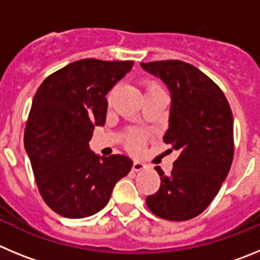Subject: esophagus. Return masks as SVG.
I'll return each instance as SVG.
<instances>
[{"label": "esophagus", "instance_id": "esophagus-1", "mask_svg": "<svg viewBox=\"0 0 260 260\" xmlns=\"http://www.w3.org/2000/svg\"><path fill=\"white\" fill-rule=\"evenodd\" d=\"M144 168H146V164H144V162H142V161H134L133 162V169H134L135 172H139V171H143Z\"/></svg>", "mask_w": 260, "mask_h": 260}]
</instances>
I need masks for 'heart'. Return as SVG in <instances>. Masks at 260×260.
<instances>
[{
  "label": "heart",
  "mask_w": 260,
  "mask_h": 260,
  "mask_svg": "<svg viewBox=\"0 0 260 260\" xmlns=\"http://www.w3.org/2000/svg\"><path fill=\"white\" fill-rule=\"evenodd\" d=\"M144 88H146V92H150V91H157V89H161L160 86L152 80H147L144 82ZM126 143H127L128 150L134 151V152H138V151L142 150V147L144 144V137L141 134V133L132 132L126 138Z\"/></svg>",
  "instance_id": "1"
}]
</instances>
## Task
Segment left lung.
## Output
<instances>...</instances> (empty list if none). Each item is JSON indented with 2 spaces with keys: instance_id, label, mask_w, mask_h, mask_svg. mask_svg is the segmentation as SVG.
Returning a JSON list of instances; mask_svg holds the SVG:
<instances>
[{
  "instance_id": "left-lung-1",
  "label": "left lung",
  "mask_w": 260,
  "mask_h": 260,
  "mask_svg": "<svg viewBox=\"0 0 260 260\" xmlns=\"http://www.w3.org/2000/svg\"><path fill=\"white\" fill-rule=\"evenodd\" d=\"M172 95L169 128L164 142L180 156L169 176L156 167L160 189L146 199L152 213L186 221L210 206L233 161V116L220 87L195 66L178 61L142 62Z\"/></svg>"
}]
</instances>
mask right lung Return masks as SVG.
<instances>
[{
  "instance_id": "obj_1",
  "label": "right lung",
  "mask_w": 260,
  "mask_h": 260,
  "mask_svg": "<svg viewBox=\"0 0 260 260\" xmlns=\"http://www.w3.org/2000/svg\"><path fill=\"white\" fill-rule=\"evenodd\" d=\"M133 61L84 58L45 78L32 102L24 147L48 207L69 219L102 211L114 185L132 171L125 155L89 150L95 126H104L107 93L132 70Z\"/></svg>"
}]
</instances>
